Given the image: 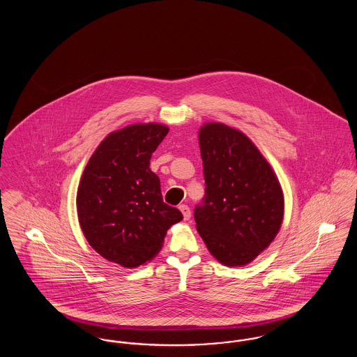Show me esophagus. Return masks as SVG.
I'll use <instances>...</instances> for the list:
<instances>
[{
    "instance_id": "34e87169",
    "label": "esophagus",
    "mask_w": 357,
    "mask_h": 357,
    "mask_svg": "<svg viewBox=\"0 0 357 357\" xmlns=\"http://www.w3.org/2000/svg\"><path fill=\"white\" fill-rule=\"evenodd\" d=\"M179 210H181L182 214H183V220L188 221L190 217H191V210H190V207H188L187 204H181V206H179Z\"/></svg>"
}]
</instances>
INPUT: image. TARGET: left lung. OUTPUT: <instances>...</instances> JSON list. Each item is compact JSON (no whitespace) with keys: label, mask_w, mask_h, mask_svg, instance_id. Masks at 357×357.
Instances as JSON below:
<instances>
[{"label":"left lung","mask_w":357,"mask_h":357,"mask_svg":"<svg viewBox=\"0 0 357 357\" xmlns=\"http://www.w3.org/2000/svg\"><path fill=\"white\" fill-rule=\"evenodd\" d=\"M199 147L206 188L194 208L197 230L221 264L246 265L281 227L282 190L266 159L238 130L207 123Z\"/></svg>","instance_id":"obj_1"}]
</instances>
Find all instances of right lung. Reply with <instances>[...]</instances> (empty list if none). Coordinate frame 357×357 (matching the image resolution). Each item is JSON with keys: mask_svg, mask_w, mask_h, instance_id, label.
<instances>
[{"mask_svg": "<svg viewBox=\"0 0 357 357\" xmlns=\"http://www.w3.org/2000/svg\"><path fill=\"white\" fill-rule=\"evenodd\" d=\"M162 124H132L107 136L91 156L77 190V214L89 245L105 259L136 268L153 259L183 215L163 202L150 170L167 135Z\"/></svg>", "mask_w": 357, "mask_h": 357, "instance_id": "add662e5", "label": "right lung"}]
</instances>
